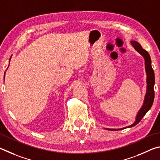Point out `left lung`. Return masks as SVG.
Returning a JSON list of instances; mask_svg holds the SVG:
<instances>
[{"label":"left lung","mask_w":160,"mask_h":160,"mask_svg":"<svg viewBox=\"0 0 160 160\" xmlns=\"http://www.w3.org/2000/svg\"><path fill=\"white\" fill-rule=\"evenodd\" d=\"M131 44L137 52L139 54H141L142 58H144L145 60V73H146V93H145L143 103H142V107L140 109L139 111L137 113L136 116V119L132 124L128 127H126L121 128H106L107 130H122L124 128H131L133 126L136 125L137 124L141 122L142 117L145 116V114L148 112V110H150L152 105L154 101V98H155V91H154V86H155V74L151 65V58L146 50H144L141 47L139 43L136 41H131Z\"/></svg>","instance_id":"left-lung-1"}]
</instances>
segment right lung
<instances>
[{
	"instance_id": "obj_1",
	"label": "right lung",
	"mask_w": 160,
	"mask_h": 160,
	"mask_svg": "<svg viewBox=\"0 0 160 160\" xmlns=\"http://www.w3.org/2000/svg\"><path fill=\"white\" fill-rule=\"evenodd\" d=\"M10 59H11V58H10ZM8 67H9V66H8ZM5 74H4V80H5Z\"/></svg>"
}]
</instances>
